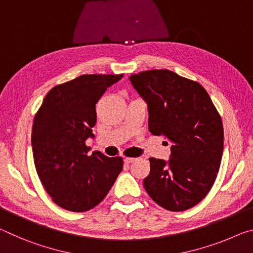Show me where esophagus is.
Returning <instances> with one entry per match:
<instances>
[{
	"label": "esophagus",
	"instance_id": "34e87169",
	"mask_svg": "<svg viewBox=\"0 0 253 253\" xmlns=\"http://www.w3.org/2000/svg\"><path fill=\"white\" fill-rule=\"evenodd\" d=\"M134 160H136L135 158H131V157H126V158H124V163L126 164H131V163H133Z\"/></svg>",
	"mask_w": 253,
	"mask_h": 253
}]
</instances>
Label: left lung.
I'll use <instances>...</instances> for the list:
<instances>
[{"label": "left lung", "mask_w": 253, "mask_h": 253, "mask_svg": "<svg viewBox=\"0 0 253 253\" xmlns=\"http://www.w3.org/2000/svg\"><path fill=\"white\" fill-rule=\"evenodd\" d=\"M149 111V131L171 143L168 161L152 158L143 186L171 212L197 205L216 179L223 154V123L209 93L195 81L168 69L130 77Z\"/></svg>", "instance_id": "left-lung-1"}]
</instances>
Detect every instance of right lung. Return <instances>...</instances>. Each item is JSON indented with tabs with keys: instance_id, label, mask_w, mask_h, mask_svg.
Masks as SVG:
<instances>
[{
	"instance_id": "1",
	"label": "right lung",
	"mask_w": 253,
	"mask_h": 253,
	"mask_svg": "<svg viewBox=\"0 0 253 253\" xmlns=\"http://www.w3.org/2000/svg\"><path fill=\"white\" fill-rule=\"evenodd\" d=\"M120 75H82L49 90L33 119L32 152L41 184L53 203L86 212L107 195L123 168L121 157L88 156L95 105Z\"/></svg>"
}]
</instances>
